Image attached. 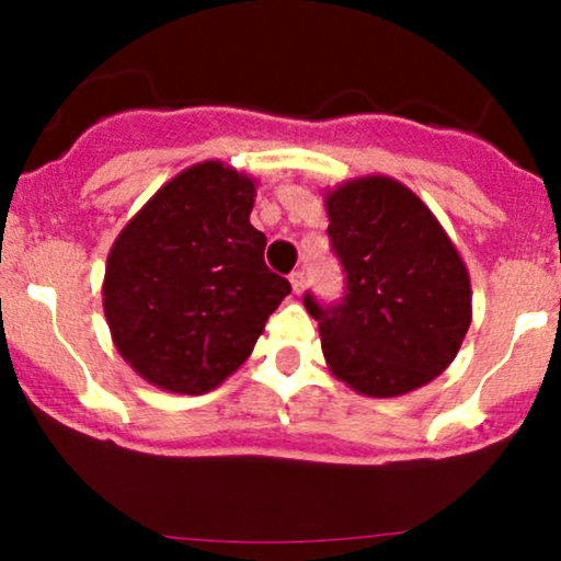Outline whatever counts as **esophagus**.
Masks as SVG:
<instances>
[{
  "instance_id": "esophagus-1",
  "label": "esophagus",
  "mask_w": 561,
  "mask_h": 561,
  "mask_svg": "<svg viewBox=\"0 0 561 561\" xmlns=\"http://www.w3.org/2000/svg\"><path fill=\"white\" fill-rule=\"evenodd\" d=\"M289 285H293L295 295H302V289H306V274L293 272V274H289Z\"/></svg>"
}]
</instances>
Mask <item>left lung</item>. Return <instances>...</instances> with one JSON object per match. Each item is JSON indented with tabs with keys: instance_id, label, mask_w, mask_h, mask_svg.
<instances>
[{
	"instance_id": "obj_1",
	"label": "left lung",
	"mask_w": 561,
	"mask_h": 561,
	"mask_svg": "<svg viewBox=\"0 0 561 561\" xmlns=\"http://www.w3.org/2000/svg\"><path fill=\"white\" fill-rule=\"evenodd\" d=\"M345 298L321 308L330 371L369 398H396L448 369L472 324L467 263L433 210L398 179L369 173L324 192Z\"/></svg>"
}]
</instances>
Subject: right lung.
Segmentation results:
<instances>
[{
  "label": "right lung",
  "instance_id": "1",
  "mask_svg": "<svg viewBox=\"0 0 561 561\" xmlns=\"http://www.w3.org/2000/svg\"><path fill=\"white\" fill-rule=\"evenodd\" d=\"M255 179L203 160L165 182L107 253L102 308L115 351L179 396L218 388L253 353L289 282L250 224Z\"/></svg>",
  "mask_w": 561,
  "mask_h": 561
}]
</instances>
